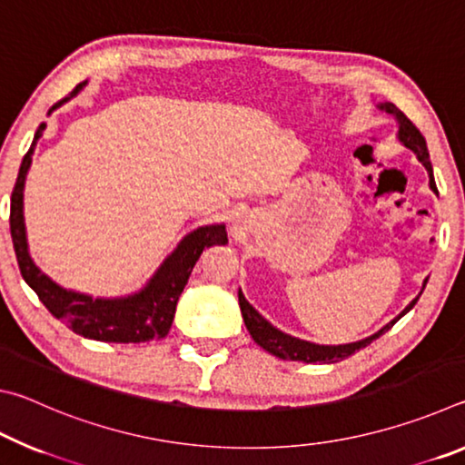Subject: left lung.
Segmentation results:
<instances>
[{
	"instance_id": "left-lung-1",
	"label": "left lung",
	"mask_w": 465,
	"mask_h": 465,
	"mask_svg": "<svg viewBox=\"0 0 465 465\" xmlns=\"http://www.w3.org/2000/svg\"><path fill=\"white\" fill-rule=\"evenodd\" d=\"M380 110H385V113L391 114L393 119L398 121V139L400 143L404 147L411 149L414 152V155L419 157V162L422 163L424 168L429 172V186L430 191L437 193V184H435V176H432V166H430V160H429V149H427V141L420 135V131L414 127L412 121L408 119V116L402 113V110L396 108V104H391V102H381V104H377ZM427 281L424 279L422 282V289L420 293L427 287ZM420 293L416 295L411 303L406 305V308L398 313L396 318L391 322H388L383 328L377 330L375 334L363 338V341H357V342H349V344H316V342H310V341H302V338H295L287 332H282V330L274 328L269 320L262 318L261 313H258L252 305L248 303V299L243 297L242 289L238 291V299H240V310H242V318H243V324H246L248 332L252 336V341H254L258 346H262L266 352H271V355L279 357L282 361H302V363H338V361H342L346 357L355 355L357 351L365 349L367 344H371L375 338H380L383 332H388V330L396 324V322L406 316L408 312L414 308V303L419 302Z\"/></svg>"
}]
</instances>
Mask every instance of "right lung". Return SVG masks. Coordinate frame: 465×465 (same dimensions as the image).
<instances>
[{
    "mask_svg": "<svg viewBox=\"0 0 465 465\" xmlns=\"http://www.w3.org/2000/svg\"><path fill=\"white\" fill-rule=\"evenodd\" d=\"M88 82L75 85V90L69 94V98L77 96ZM54 104L59 108L63 102ZM46 123L36 129L33 145L22 160V166L15 180L12 203H10V232L18 258V266L28 287L35 291L38 299L45 303L54 318L61 320L67 328H72L75 334L92 341L102 342H147L155 338H163L172 328L176 313L178 297L183 293L188 277L199 261L203 250L215 246V243H227V232L223 223L201 225L186 233L178 246L163 258V262L157 266V271L149 277L143 287L131 295L123 297H92L77 291L65 289L54 282L51 277L38 269L33 256L28 252L26 240V223H25V184L26 174L33 163V153L36 141L43 137Z\"/></svg>",
    "mask_w": 465,
    "mask_h": 465,
    "instance_id": "1",
    "label": "right lung"
}]
</instances>
